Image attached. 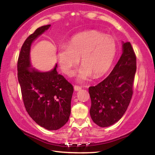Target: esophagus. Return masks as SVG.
Returning <instances> with one entry per match:
<instances>
[{
	"instance_id": "esophagus-1",
	"label": "esophagus",
	"mask_w": 155,
	"mask_h": 155,
	"mask_svg": "<svg viewBox=\"0 0 155 155\" xmlns=\"http://www.w3.org/2000/svg\"><path fill=\"white\" fill-rule=\"evenodd\" d=\"M74 90H75L76 91H80L81 89V86H77V85H75V86H74Z\"/></svg>"
}]
</instances>
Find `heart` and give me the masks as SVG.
I'll return each mask as SVG.
<instances>
[{
	"mask_svg": "<svg viewBox=\"0 0 155 155\" xmlns=\"http://www.w3.org/2000/svg\"><path fill=\"white\" fill-rule=\"evenodd\" d=\"M116 53L117 43L112 36L92 30L76 35L69 46L62 45L58 50V59L64 73L71 75L81 58L84 67L79 71L78 78L86 80L92 74L98 78L107 72Z\"/></svg>",
	"mask_w": 155,
	"mask_h": 155,
	"instance_id": "obj_1",
	"label": "heart"
}]
</instances>
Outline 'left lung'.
<instances>
[{
    "label": "left lung",
    "instance_id": "1",
    "mask_svg": "<svg viewBox=\"0 0 155 155\" xmlns=\"http://www.w3.org/2000/svg\"><path fill=\"white\" fill-rule=\"evenodd\" d=\"M136 56L130 42L123 43V53L110 74L88 88L90 114L100 127L116 123L126 112L133 95Z\"/></svg>",
    "mask_w": 155,
    "mask_h": 155
}]
</instances>
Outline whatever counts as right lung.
<instances>
[{"label":"right lung","instance_id":"1","mask_svg":"<svg viewBox=\"0 0 155 155\" xmlns=\"http://www.w3.org/2000/svg\"><path fill=\"white\" fill-rule=\"evenodd\" d=\"M51 25L37 29L24 42L17 60V77L24 104L32 119L48 130H58L69 120L73 86L57 71L40 72L30 68V48Z\"/></svg>","mask_w":155,"mask_h":155}]
</instances>
